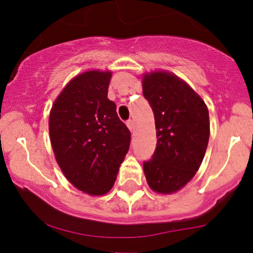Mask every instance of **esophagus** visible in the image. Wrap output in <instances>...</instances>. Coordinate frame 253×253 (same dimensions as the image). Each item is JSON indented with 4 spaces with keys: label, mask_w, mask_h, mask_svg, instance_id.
Segmentation results:
<instances>
[{
    "label": "esophagus",
    "mask_w": 253,
    "mask_h": 253,
    "mask_svg": "<svg viewBox=\"0 0 253 253\" xmlns=\"http://www.w3.org/2000/svg\"><path fill=\"white\" fill-rule=\"evenodd\" d=\"M127 127H128V128L132 130V132H134V129H135V123H134V120L133 119H129V120H127Z\"/></svg>",
    "instance_id": "1"
}]
</instances>
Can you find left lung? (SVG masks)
<instances>
[{
    "label": "left lung",
    "mask_w": 253,
    "mask_h": 253,
    "mask_svg": "<svg viewBox=\"0 0 253 253\" xmlns=\"http://www.w3.org/2000/svg\"><path fill=\"white\" fill-rule=\"evenodd\" d=\"M142 87L154 112L157 137L143 170L155 192L172 193L199 170L210 139V114L204 100L170 73L144 75Z\"/></svg>",
    "instance_id": "1"
}]
</instances>
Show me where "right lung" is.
<instances>
[{
    "label": "right lung",
    "mask_w": 253,
    "mask_h": 253,
    "mask_svg": "<svg viewBox=\"0 0 253 253\" xmlns=\"http://www.w3.org/2000/svg\"><path fill=\"white\" fill-rule=\"evenodd\" d=\"M111 73L91 70L67 84L49 114L56 162L74 186L102 195L112 188L129 149L130 132L107 98Z\"/></svg>",
    "instance_id": "add662e5"
}]
</instances>
